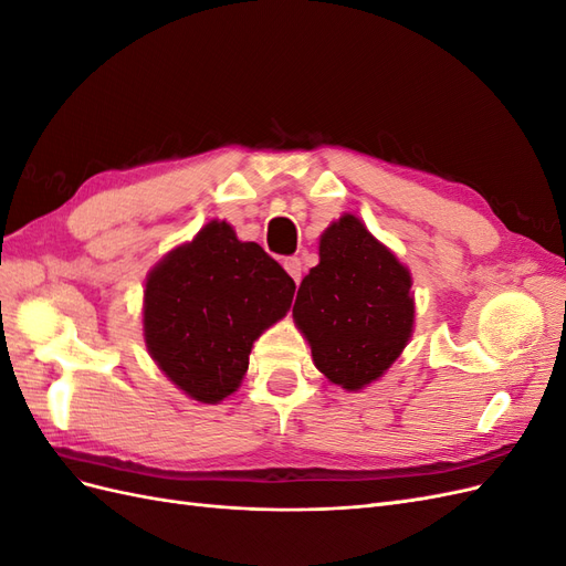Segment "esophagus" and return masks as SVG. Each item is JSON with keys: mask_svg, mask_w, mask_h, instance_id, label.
<instances>
[{"mask_svg": "<svg viewBox=\"0 0 566 566\" xmlns=\"http://www.w3.org/2000/svg\"><path fill=\"white\" fill-rule=\"evenodd\" d=\"M283 266L290 273V279H293L295 283L302 281V260H300V256H285Z\"/></svg>", "mask_w": 566, "mask_h": 566, "instance_id": "1", "label": "esophagus"}]
</instances>
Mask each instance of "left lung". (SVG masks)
Wrapping results in <instances>:
<instances>
[{"instance_id": "1", "label": "left lung", "mask_w": 566, "mask_h": 566, "mask_svg": "<svg viewBox=\"0 0 566 566\" xmlns=\"http://www.w3.org/2000/svg\"><path fill=\"white\" fill-rule=\"evenodd\" d=\"M318 254L293 316L325 378L361 389L397 361L413 331L410 273L352 214L323 233Z\"/></svg>"}]
</instances>
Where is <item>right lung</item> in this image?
Listing matches in <instances>:
<instances>
[{
    "instance_id": "add662e5",
    "label": "right lung",
    "mask_w": 566,
    "mask_h": 566,
    "mask_svg": "<svg viewBox=\"0 0 566 566\" xmlns=\"http://www.w3.org/2000/svg\"><path fill=\"white\" fill-rule=\"evenodd\" d=\"M295 281L227 221H210L191 243L150 271L144 331L150 356L188 397L217 403L241 385L252 342L293 304Z\"/></svg>"
}]
</instances>
